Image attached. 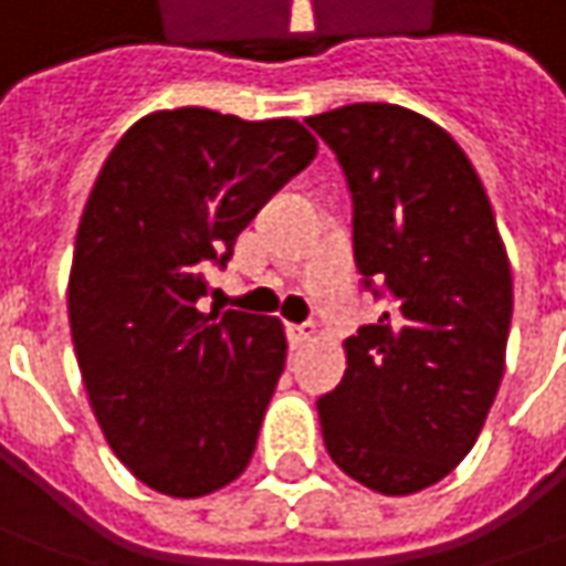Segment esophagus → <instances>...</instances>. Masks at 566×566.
<instances>
[{"instance_id":"34e87169","label":"esophagus","mask_w":566,"mask_h":566,"mask_svg":"<svg viewBox=\"0 0 566 566\" xmlns=\"http://www.w3.org/2000/svg\"><path fill=\"white\" fill-rule=\"evenodd\" d=\"M313 335H316V325H310V322L287 325V342H291V347H303L306 342H313Z\"/></svg>"}]
</instances>
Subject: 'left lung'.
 <instances>
[{"instance_id": "obj_1", "label": "left lung", "mask_w": 566, "mask_h": 566, "mask_svg": "<svg viewBox=\"0 0 566 566\" xmlns=\"http://www.w3.org/2000/svg\"><path fill=\"white\" fill-rule=\"evenodd\" d=\"M306 125L347 175L363 284L391 294V313L344 342L342 385L316 403L322 439L360 485L413 495L470 454L495 403L514 310L507 250L476 168L432 118L354 103Z\"/></svg>"}]
</instances>
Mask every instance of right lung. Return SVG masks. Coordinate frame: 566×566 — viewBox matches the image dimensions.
<instances>
[{
	"mask_svg": "<svg viewBox=\"0 0 566 566\" xmlns=\"http://www.w3.org/2000/svg\"><path fill=\"white\" fill-rule=\"evenodd\" d=\"M316 156L294 118L163 108L108 153L77 224L71 342L108 448L144 485L203 497L241 476L287 357L284 325L203 313L263 203Z\"/></svg>",
	"mask_w": 566,
	"mask_h": 566,
	"instance_id": "right-lung-1",
	"label": "right lung"
}]
</instances>
